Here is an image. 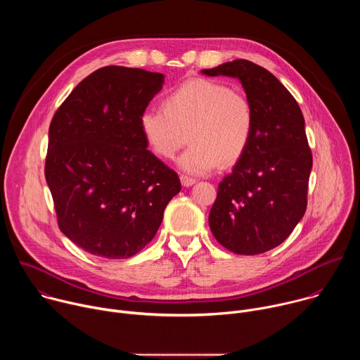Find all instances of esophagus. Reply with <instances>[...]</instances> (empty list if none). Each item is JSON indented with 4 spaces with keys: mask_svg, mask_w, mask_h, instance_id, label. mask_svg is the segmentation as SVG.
<instances>
[{
    "mask_svg": "<svg viewBox=\"0 0 360 360\" xmlns=\"http://www.w3.org/2000/svg\"><path fill=\"white\" fill-rule=\"evenodd\" d=\"M181 182H182L184 186L188 188V186H192L196 182V179L191 178V176H186V175H181Z\"/></svg>",
    "mask_w": 360,
    "mask_h": 360,
    "instance_id": "1",
    "label": "esophagus"
}]
</instances>
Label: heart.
<instances>
[{"label": "heart", "instance_id": "1", "mask_svg": "<svg viewBox=\"0 0 360 360\" xmlns=\"http://www.w3.org/2000/svg\"><path fill=\"white\" fill-rule=\"evenodd\" d=\"M139 129L149 149L172 160L186 142L179 167L195 175L219 165H235L246 153L255 134L252 101L229 85L193 78L172 89L162 108L148 107L139 115Z\"/></svg>", "mask_w": 360, "mask_h": 360}]
</instances>
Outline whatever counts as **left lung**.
Masks as SVG:
<instances>
[{
    "label": "left lung",
    "mask_w": 360,
    "mask_h": 360,
    "mask_svg": "<svg viewBox=\"0 0 360 360\" xmlns=\"http://www.w3.org/2000/svg\"><path fill=\"white\" fill-rule=\"evenodd\" d=\"M202 72L238 78L255 108L252 142L218 186L211 231L236 255L264 253L281 245L306 212L312 152L302 111L274 74L248 60Z\"/></svg>",
    "instance_id": "8db88e82"
}]
</instances>
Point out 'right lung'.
Instances as JSON below:
<instances>
[{
	"label": "right lung",
	"mask_w": 360,
	"mask_h": 360,
	"mask_svg": "<svg viewBox=\"0 0 360 360\" xmlns=\"http://www.w3.org/2000/svg\"><path fill=\"white\" fill-rule=\"evenodd\" d=\"M164 75L110 65L84 78L51 121L45 179L61 232L85 252L127 259L155 236L178 174L146 149L139 115Z\"/></svg>",
	"instance_id": "obj_1"
}]
</instances>
